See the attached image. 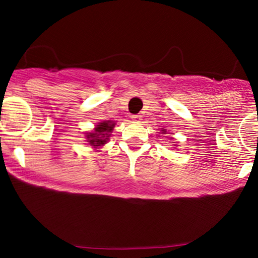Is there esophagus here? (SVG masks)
Masks as SVG:
<instances>
[{"label":"esophagus","instance_id":"34e87169","mask_svg":"<svg viewBox=\"0 0 258 258\" xmlns=\"http://www.w3.org/2000/svg\"><path fill=\"white\" fill-rule=\"evenodd\" d=\"M132 120L135 121V122H141L142 115H139V114H137V115H132Z\"/></svg>","mask_w":258,"mask_h":258}]
</instances>
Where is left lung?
<instances>
[{"label": "left lung", "instance_id": "1", "mask_svg": "<svg viewBox=\"0 0 258 258\" xmlns=\"http://www.w3.org/2000/svg\"><path fill=\"white\" fill-rule=\"evenodd\" d=\"M160 133H164V135H166V128H161V132H160ZM171 141H172V137H171ZM171 143H172L173 147H177L176 144H173L174 142H171ZM174 149H176V148H174Z\"/></svg>", "mask_w": 258, "mask_h": 258}]
</instances>
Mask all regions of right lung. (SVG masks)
I'll return each instance as SVG.
<instances>
[{
  "mask_svg": "<svg viewBox=\"0 0 258 258\" xmlns=\"http://www.w3.org/2000/svg\"><path fill=\"white\" fill-rule=\"evenodd\" d=\"M115 127V121L104 120L98 122L91 132L85 133V139L94 150H98L108 143L109 137L111 136L112 130Z\"/></svg>",
  "mask_w": 258,
  "mask_h": 258,
  "instance_id": "obj_1",
  "label": "right lung"
}]
</instances>
